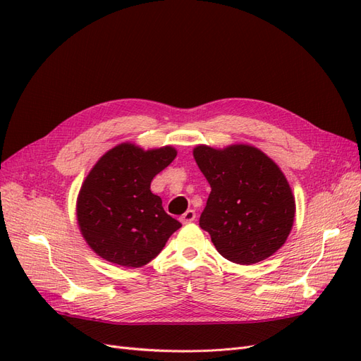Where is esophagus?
<instances>
[{
    "mask_svg": "<svg viewBox=\"0 0 361 361\" xmlns=\"http://www.w3.org/2000/svg\"><path fill=\"white\" fill-rule=\"evenodd\" d=\"M195 220V211L192 209H188L187 212H185L182 216H180V221L183 224H188V223H192Z\"/></svg>",
    "mask_w": 361,
    "mask_h": 361,
    "instance_id": "1",
    "label": "esophagus"
}]
</instances>
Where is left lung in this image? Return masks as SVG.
Returning <instances> with one entry per match:
<instances>
[{
    "mask_svg": "<svg viewBox=\"0 0 361 361\" xmlns=\"http://www.w3.org/2000/svg\"><path fill=\"white\" fill-rule=\"evenodd\" d=\"M192 155L211 185L199 224L218 253L239 265L274 255L295 218V197L277 164L250 145H199Z\"/></svg>",
    "mask_w": 361,
    "mask_h": 361,
    "instance_id": "1",
    "label": "left lung"
}]
</instances>
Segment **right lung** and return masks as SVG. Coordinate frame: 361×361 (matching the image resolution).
<instances>
[{"instance_id": "1", "label": "right lung", "mask_w": 361, "mask_h": 361, "mask_svg": "<svg viewBox=\"0 0 361 361\" xmlns=\"http://www.w3.org/2000/svg\"><path fill=\"white\" fill-rule=\"evenodd\" d=\"M176 155L173 146L145 150L126 141L97 159L76 199L80 232L97 256L140 268L161 253L182 224L164 211L150 182Z\"/></svg>"}]
</instances>
